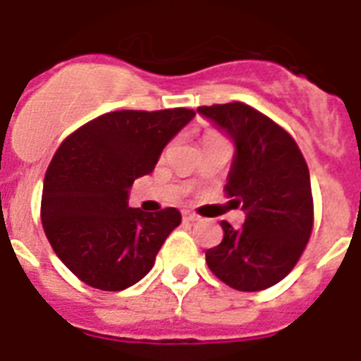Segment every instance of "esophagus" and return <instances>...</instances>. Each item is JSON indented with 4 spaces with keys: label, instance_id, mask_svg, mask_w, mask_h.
I'll return each mask as SVG.
<instances>
[{
    "label": "esophagus",
    "instance_id": "obj_1",
    "mask_svg": "<svg viewBox=\"0 0 361 361\" xmlns=\"http://www.w3.org/2000/svg\"><path fill=\"white\" fill-rule=\"evenodd\" d=\"M183 221H185V223H195V221H198V215L185 212V214H183Z\"/></svg>",
    "mask_w": 361,
    "mask_h": 361
}]
</instances>
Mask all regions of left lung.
<instances>
[{
    "label": "left lung",
    "instance_id": "obj_1",
    "mask_svg": "<svg viewBox=\"0 0 361 361\" xmlns=\"http://www.w3.org/2000/svg\"><path fill=\"white\" fill-rule=\"evenodd\" d=\"M236 144L226 197L245 212L234 231L226 221L223 241L206 251L212 274L241 292L277 285L296 266L313 231V195L305 159L281 125L245 103L198 106Z\"/></svg>",
    "mask_w": 361,
    "mask_h": 361
}]
</instances>
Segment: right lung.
Returning <instances> with one entry per match:
<instances>
[{"label":"right lung","instance_id":"obj_1","mask_svg":"<svg viewBox=\"0 0 361 361\" xmlns=\"http://www.w3.org/2000/svg\"><path fill=\"white\" fill-rule=\"evenodd\" d=\"M195 110H118L71 133L44 176L41 221L54 252L99 290L135 285L181 223L176 208H129L133 181L153 172L163 147Z\"/></svg>","mask_w":361,"mask_h":361}]
</instances>
